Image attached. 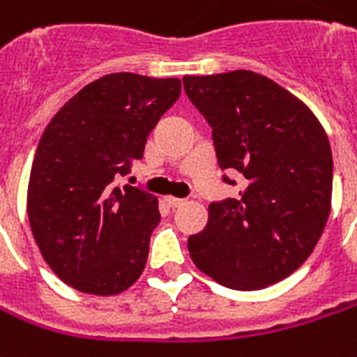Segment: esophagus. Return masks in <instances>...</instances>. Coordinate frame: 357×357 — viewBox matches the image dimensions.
Wrapping results in <instances>:
<instances>
[{
  "label": "esophagus",
  "instance_id": "obj_1",
  "mask_svg": "<svg viewBox=\"0 0 357 357\" xmlns=\"http://www.w3.org/2000/svg\"><path fill=\"white\" fill-rule=\"evenodd\" d=\"M166 203H168V207L172 209H176V207H181L183 203H185V199H179V197H166Z\"/></svg>",
  "mask_w": 357,
  "mask_h": 357
}]
</instances>
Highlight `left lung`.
<instances>
[{
  "instance_id": "1",
  "label": "left lung",
  "mask_w": 357,
  "mask_h": 357,
  "mask_svg": "<svg viewBox=\"0 0 357 357\" xmlns=\"http://www.w3.org/2000/svg\"><path fill=\"white\" fill-rule=\"evenodd\" d=\"M183 89L213 128L219 168L246 178L238 199L211 203L207 227L188 240L191 260L236 291L285 280L311 256L331 215L324 128L299 97L250 70L185 76Z\"/></svg>"
}]
</instances>
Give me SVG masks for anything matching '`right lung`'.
<instances>
[{"mask_svg":"<svg viewBox=\"0 0 357 357\" xmlns=\"http://www.w3.org/2000/svg\"><path fill=\"white\" fill-rule=\"evenodd\" d=\"M181 93L178 77L119 72L87 84L58 111L36 146L26 213L50 270L70 287L109 297L146 266L158 199L115 188L160 117Z\"/></svg>","mask_w":357,"mask_h":357,"instance_id":"add662e5","label":"right lung"}]
</instances>
